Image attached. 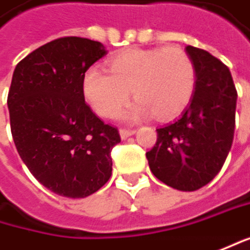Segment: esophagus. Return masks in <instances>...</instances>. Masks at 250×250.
Instances as JSON below:
<instances>
[{"instance_id":"esophagus-1","label":"esophagus","mask_w":250,"mask_h":250,"mask_svg":"<svg viewBox=\"0 0 250 250\" xmlns=\"http://www.w3.org/2000/svg\"><path fill=\"white\" fill-rule=\"evenodd\" d=\"M134 134L135 129H128V128H121V129H119V135H121L122 139H125V138H128V136H131V135Z\"/></svg>"}]
</instances>
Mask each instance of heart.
Returning <instances> with one entry per match:
<instances>
[{
	"label": "heart",
	"mask_w": 250,
	"mask_h": 250,
	"mask_svg": "<svg viewBox=\"0 0 250 250\" xmlns=\"http://www.w3.org/2000/svg\"><path fill=\"white\" fill-rule=\"evenodd\" d=\"M108 66L109 74L91 68L83 77L85 98L102 118H114L132 89L138 99L132 115L172 119L187 108L195 92V65L176 45L128 49L111 58Z\"/></svg>",
	"instance_id": "heart-1"
}]
</instances>
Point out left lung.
I'll return each instance as SVG.
<instances>
[{
	"mask_svg": "<svg viewBox=\"0 0 250 250\" xmlns=\"http://www.w3.org/2000/svg\"><path fill=\"white\" fill-rule=\"evenodd\" d=\"M196 71L195 94L182 116L156 129L146 152L152 173L178 190H196L222 169L235 134L238 92L229 68L205 49L187 46Z\"/></svg>",
	"mask_w": 250,
	"mask_h": 250,
	"instance_id": "left-lung-1",
	"label": "left lung"
}]
</instances>
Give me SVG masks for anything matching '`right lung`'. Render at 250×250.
Wrapping results in <instances>:
<instances>
[{
	"mask_svg": "<svg viewBox=\"0 0 250 250\" xmlns=\"http://www.w3.org/2000/svg\"><path fill=\"white\" fill-rule=\"evenodd\" d=\"M106 54L104 45L62 37L17 63L8 92L17 151L45 188L65 198H85L112 173L118 128L92 112L83 97L88 68Z\"/></svg>",
	"mask_w": 250,
	"mask_h": 250,
	"instance_id": "obj_1",
	"label": "right lung"
}]
</instances>
